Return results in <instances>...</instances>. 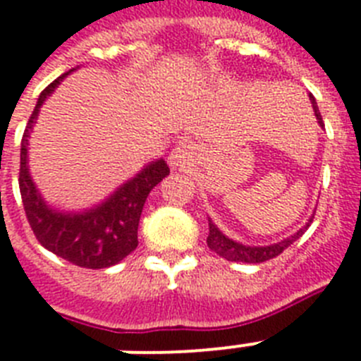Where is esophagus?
I'll list each match as a JSON object with an SVG mask.
<instances>
[{
    "instance_id": "obj_1",
    "label": "esophagus",
    "mask_w": 361,
    "mask_h": 361,
    "mask_svg": "<svg viewBox=\"0 0 361 361\" xmlns=\"http://www.w3.org/2000/svg\"><path fill=\"white\" fill-rule=\"evenodd\" d=\"M195 148L189 145H180L176 146L172 150L171 157H169V163H171L172 169H185V166H190L195 163Z\"/></svg>"
}]
</instances>
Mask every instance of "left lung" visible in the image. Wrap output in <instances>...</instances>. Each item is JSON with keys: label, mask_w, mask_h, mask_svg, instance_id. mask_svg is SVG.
Listing matches in <instances>:
<instances>
[{"label": "left lung", "mask_w": 361, "mask_h": 361, "mask_svg": "<svg viewBox=\"0 0 361 361\" xmlns=\"http://www.w3.org/2000/svg\"><path fill=\"white\" fill-rule=\"evenodd\" d=\"M310 99H312L313 111H315V116H317V122L323 126V116L319 113V107L315 104V98L310 94ZM313 221V216L310 219V222ZM310 222L306 224V228L310 226ZM304 228V230H306ZM304 230H298L295 235L287 237L283 241L276 243V245H269V247H247V245H241V243H235L228 239L224 233H222L219 228L209 221V235H207V247L211 250L219 254L221 257L228 259V262H243V263H263L269 262L272 257L280 256L287 247H291L293 243L297 241L298 237L302 235Z\"/></svg>", "instance_id": "8db88e82"}]
</instances>
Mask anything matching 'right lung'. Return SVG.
<instances>
[{"instance_id": "add662e5", "label": "right lung", "mask_w": 361, "mask_h": 361, "mask_svg": "<svg viewBox=\"0 0 361 361\" xmlns=\"http://www.w3.org/2000/svg\"><path fill=\"white\" fill-rule=\"evenodd\" d=\"M68 74L57 78L40 92L37 107L29 116L20 148V195L29 226L44 248L83 269H105L122 262L137 248L142 206L150 190L169 176L171 169L163 159L155 161L120 187L109 200L85 213H59L46 206L29 176L27 139L44 99Z\"/></svg>"}]
</instances>
